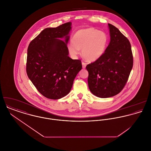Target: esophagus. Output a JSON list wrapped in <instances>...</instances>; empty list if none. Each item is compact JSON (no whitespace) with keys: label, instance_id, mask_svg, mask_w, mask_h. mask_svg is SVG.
I'll return each mask as SVG.
<instances>
[{"label":"esophagus","instance_id":"obj_1","mask_svg":"<svg viewBox=\"0 0 151 151\" xmlns=\"http://www.w3.org/2000/svg\"><path fill=\"white\" fill-rule=\"evenodd\" d=\"M82 65H83V68H85L86 67V63L85 62H82Z\"/></svg>","mask_w":151,"mask_h":151}]
</instances>
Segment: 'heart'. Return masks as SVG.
<instances>
[{
  "label": "heart",
  "instance_id": "obj_1",
  "mask_svg": "<svg viewBox=\"0 0 151 151\" xmlns=\"http://www.w3.org/2000/svg\"><path fill=\"white\" fill-rule=\"evenodd\" d=\"M108 41L106 34L94 28L78 30L67 45V49L73 56H76L81 50L84 58L89 62L98 60L104 53Z\"/></svg>",
  "mask_w": 151,
  "mask_h": 151
}]
</instances>
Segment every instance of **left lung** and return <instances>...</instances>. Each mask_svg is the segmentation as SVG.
Wrapping results in <instances>:
<instances>
[{
  "label": "left lung",
  "instance_id": "left-lung-1",
  "mask_svg": "<svg viewBox=\"0 0 151 151\" xmlns=\"http://www.w3.org/2000/svg\"><path fill=\"white\" fill-rule=\"evenodd\" d=\"M110 42L103 55L86 66L89 90L106 98L120 93L126 86L133 66L129 40L114 25L108 24Z\"/></svg>",
  "mask_w": 151,
  "mask_h": 151
}]
</instances>
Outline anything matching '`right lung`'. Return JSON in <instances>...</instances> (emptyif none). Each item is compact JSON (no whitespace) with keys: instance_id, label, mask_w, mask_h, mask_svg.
Returning a JSON list of instances; mask_svg holds the SVG:
<instances>
[{"instance_id":"right-lung-1","label":"right lung","mask_w":151,"mask_h":151,"mask_svg":"<svg viewBox=\"0 0 151 151\" xmlns=\"http://www.w3.org/2000/svg\"><path fill=\"white\" fill-rule=\"evenodd\" d=\"M71 22L47 28L29 44L26 71L37 89L45 97L59 99L70 91L74 80L82 69L80 60L68 55L67 44ZM65 37L63 42L58 38Z\"/></svg>"}]
</instances>
